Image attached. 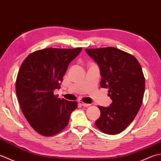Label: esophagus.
Segmentation results:
<instances>
[{"mask_svg":"<svg viewBox=\"0 0 161 161\" xmlns=\"http://www.w3.org/2000/svg\"><path fill=\"white\" fill-rule=\"evenodd\" d=\"M78 104H80V105H81V106H82V107H89V106L91 105V104H86V103H84L83 102H81V101H80L78 102Z\"/></svg>","mask_w":161,"mask_h":161,"instance_id":"34e87169","label":"esophagus"}]
</instances>
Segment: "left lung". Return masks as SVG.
I'll return each mask as SVG.
<instances>
[{
  "mask_svg": "<svg viewBox=\"0 0 161 161\" xmlns=\"http://www.w3.org/2000/svg\"><path fill=\"white\" fill-rule=\"evenodd\" d=\"M100 68V86L108 88L109 107H98L95 125L103 133L117 134L127 127L141 107L145 83L141 64L131 54L113 47L86 49Z\"/></svg>",
  "mask_w": 161,
  "mask_h": 161,
  "instance_id": "obj_1",
  "label": "left lung"
}]
</instances>
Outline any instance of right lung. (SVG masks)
Segmentation results:
<instances>
[{
    "instance_id": "1",
    "label": "right lung",
    "mask_w": 161,
    "mask_h": 161,
    "mask_svg": "<svg viewBox=\"0 0 161 161\" xmlns=\"http://www.w3.org/2000/svg\"><path fill=\"white\" fill-rule=\"evenodd\" d=\"M82 48H46L26 57L16 81V93L27 120L36 132L51 136L66 127L76 102L54 95L59 89L68 65Z\"/></svg>"
}]
</instances>
